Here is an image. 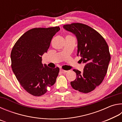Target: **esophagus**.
Returning <instances> with one entry per match:
<instances>
[{"mask_svg": "<svg viewBox=\"0 0 122 122\" xmlns=\"http://www.w3.org/2000/svg\"><path fill=\"white\" fill-rule=\"evenodd\" d=\"M60 71L61 73H62V74H65L66 73H67V71H65V70L62 69H60Z\"/></svg>", "mask_w": 122, "mask_h": 122, "instance_id": "esophagus-1", "label": "esophagus"}]
</instances>
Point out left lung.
<instances>
[{"mask_svg": "<svg viewBox=\"0 0 122 122\" xmlns=\"http://www.w3.org/2000/svg\"><path fill=\"white\" fill-rule=\"evenodd\" d=\"M63 28L75 35L77 56L86 64L82 73L73 70L76 78L71 84L75 90L88 93L102 83L106 75L111 59L108 45L98 32L86 25L73 23L63 25Z\"/></svg>", "mask_w": 122, "mask_h": 122, "instance_id": "obj_1", "label": "left lung"}]
</instances>
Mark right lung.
Masks as SVG:
<instances>
[{"mask_svg":"<svg viewBox=\"0 0 122 122\" xmlns=\"http://www.w3.org/2000/svg\"><path fill=\"white\" fill-rule=\"evenodd\" d=\"M60 30L59 26L32 28L25 33L12 48V71L22 87L32 95H43L56 82L59 68L43 65L41 56Z\"/></svg>","mask_w":122,"mask_h":122,"instance_id":"right-lung-1","label":"right lung"}]
</instances>
